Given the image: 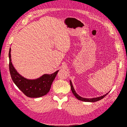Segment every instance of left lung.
I'll use <instances>...</instances> for the list:
<instances>
[{
  "instance_id": "1",
  "label": "left lung",
  "mask_w": 127,
  "mask_h": 127,
  "mask_svg": "<svg viewBox=\"0 0 127 127\" xmlns=\"http://www.w3.org/2000/svg\"><path fill=\"white\" fill-rule=\"evenodd\" d=\"M70 87H71V90L72 91V93L74 94V95H75V96L76 97V98L80 100H81V101H86V102H95L97 101H99L100 100L102 99V98H104V97L106 96L107 94L108 93H106V94H105V95L101 96H99V97H97V98H82V97L80 96V95H78V94L76 93V92H75L73 86L72 85V82L71 81H70Z\"/></svg>"
}]
</instances>
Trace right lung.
<instances>
[{"instance_id": "1", "label": "right lung", "mask_w": 127, "mask_h": 127, "mask_svg": "<svg viewBox=\"0 0 127 127\" xmlns=\"http://www.w3.org/2000/svg\"><path fill=\"white\" fill-rule=\"evenodd\" d=\"M9 70L12 80L17 87L29 98H39L50 91L51 85L59 70L54 73L44 74L35 80H28L19 74L13 67L11 59V48L9 53Z\"/></svg>"}]
</instances>
